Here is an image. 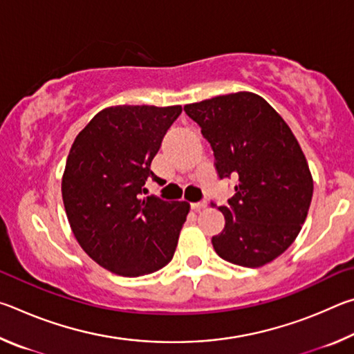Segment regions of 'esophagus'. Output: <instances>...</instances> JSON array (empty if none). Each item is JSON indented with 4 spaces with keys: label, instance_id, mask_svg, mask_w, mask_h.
Returning a JSON list of instances; mask_svg holds the SVG:
<instances>
[{
    "label": "esophagus",
    "instance_id": "obj_1",
    "mask_svg": "<svg viewBox=\"0 0 354 354\" xmlns=\"http://www.w3.org/2000/svg\"><path fill=\"white\" fill-rule=\"evenodd\" d=\"M207 207V201H200V203H192V209H194L195 212H200V211H205Z\"/></svg>",
    "mask_w": 354,
    "mask_h": 354
}]
</instances>
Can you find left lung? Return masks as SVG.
<instances>
[{"mask_svg":"<svg viewBox=\"0 0 354 354\" xmlns=\"http://www.w3.org/2000/svg\"><path fill=\"white\" fill-rule=\"evenodd\" d=\"M211 143L218 176H237L236 194L220 206L225 230L212 237L221 259L262 267L295 241L308 217L314 181L298 140L259 95L237 92L185 104Z\"/></svg>","mask_w":354,"mask_h":354,"instance_id":"obj_1","label":"left lung"}]
</instances>
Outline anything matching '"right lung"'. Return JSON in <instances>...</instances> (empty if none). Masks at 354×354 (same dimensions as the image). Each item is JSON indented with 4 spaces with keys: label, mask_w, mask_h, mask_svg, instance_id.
I'll return each mask as SVG.
<instances>
[{
    "label": "right lung",
    "mask_w": 354,
    "mask_h": 354,
    "mask_svg": "<svg viewBox=\"0 0 354 354\" xmlns=\"http://www.w3.org/2000/svg\"><path fill=\"white\" fill-rule=\"evenodd\" d=\"M181 106H112L76 136L62 176V200L81 248L106 270L143 277L175 254L190 205L142 196L167 129Z\"/></svg>",
    "instance_id": "right-lung-1"
}]
</instances>
